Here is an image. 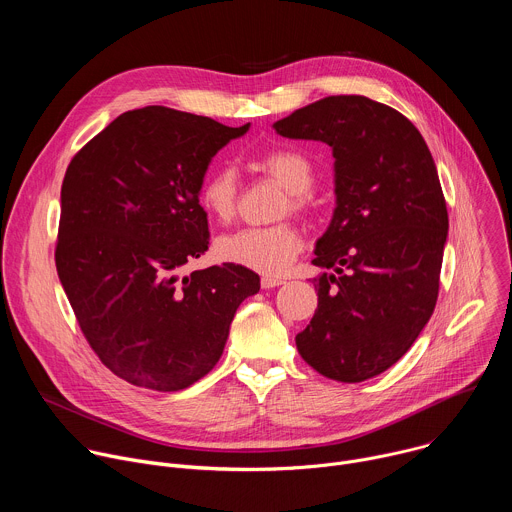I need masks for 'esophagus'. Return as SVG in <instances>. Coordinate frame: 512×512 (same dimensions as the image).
I'll return each mask as SVG.
<instances>
[{"label":"esophagus","instance_id":"34e87169","mask_svg":"<svg viewBox=\"0 0 512 512\" xmlns=\"http://www.w3.org/2000/svg\"><path fill=\"white\" fill-rule=\"evenodd\" d=\"M285 281L283 279H279V277H269V275H265V277H261V287L263 289H271V287H279V285H283Z\"/></svg>","mask_w":512,"mask_h":512}]
</instances>
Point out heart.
<instances>
[{
	"instance_id": "1",
	"label": "heart",
	"mask_w": 512,
	"mask_h": 512,
	"mask_svg": "<svg viewBox=\"0 0 512 512\" xmlns=\"http://www.w3.org/2000/svg\"><path fill=\"white\" fill-rule=\"evenodd\" d=\"M257 168L287 190L283 212H304L310 206L314 168L296 150H271L257 160ZM237 176L231 168H214L206 174L198 200L202 210L218 223H229L237 214ZM302 249L298 229L289 223L271 227H247L216 241V255L223 261L253 269L263 275H279L294 263Z\"/></svg>"
}]
</instances>
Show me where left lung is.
I'll return each instance as SVG.
<instances>
[{"label": "left lung", "instance_id": "1", "mask_svg": "<svg viewBox=\"0 0 512 512\" xmlns=\"http://www.w3.org/2000/svg\"><path fill=\"white\" fill-rule=\"evenodd\" d=\"M273 127L334 156L336 208L312 261L324 269L318 310L298 350L328 379L367 381L411 348L437 302L448 208L433 158L405 115L362 95L320 99Z\"/></svg>", "mask_w": 512, "mask_h": 512}]
</instances>
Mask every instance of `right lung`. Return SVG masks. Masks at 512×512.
I'll return each mask as SVG.
<instances>
[{"mask_svg":"<svg viewBox=\"0 0 512 512\" xmlns=\"http://www.w3.org/2000/svg\"><path fill=\"white\" fill-rule=\"evenodd\" d=\"M247 129L152 105L119 115L66 168L56 271L95 354L135 387L202 379L259 291V275L235 263L180 277L208 249V164Z\"/></svg>","mask_w":512,"mask_h":512,"instance_id":"add662e5","label":"right lung"}]
</instances>
